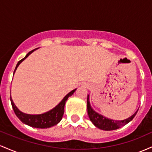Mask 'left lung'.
<instances>
[{
    "instance_id": "left-lung-1",
    "label": "left lung",
    "mask_w": 152,
    "mask_h": 152,
    "mask_svg": "<svg viewBox=\"0 0 152 152\" xmlns=\"http://www.w3.org/2000/svg\"><path fill=\"white\" fill-rule=\"evenodd\" d=\"M87 111H88V117L90 121L97 128L104 131H112L116 130L121 127L125 126L129 122H130L134 118L137 114L138 110L133 115L129 118L124 120H114L111 118H106L103 115L99 114L92 109L89 102V95L87 96Z\"/></svg>"
}]
</instances>
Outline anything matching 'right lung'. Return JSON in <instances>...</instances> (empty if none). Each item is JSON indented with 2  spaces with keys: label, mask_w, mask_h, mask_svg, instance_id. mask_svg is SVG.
Listing matches in <instances>:
<instances>
[{
  "label": "right lung",
  "mask_w": 152,
  "mask_h": 152,
  "mask_svg": "<svg viewBox=\"0 0 152 152\" xmlns=\"http://www.w3.org/2000/svg\"><path fill=\"white\" fill-rule=\"evenodd\" d=\"M36 49H38V48H36V49L31 50V51L29 52L23 58L21 59L20 61H19L18 64H17L16 66H15L14 72H13V75H14L15 71H16L18 66L20 65V64H21V63L29 55H30V54L32 53ZM76 88H75V89L71 91V92H69L68 94H66L65 96H64V98L61 101V102L59 103L58 105L56 106L53 109H50V111H46V113H43V114H25V113L20 111V110L17 108V106L15 105L14 103H13L11 96H10V102H11L12 107H13V111H14L15 115H16L17 117H18L23 123L28 125V126L34 127V128L47 129L58 124L59 122L61 121L64 113V106H65L66 101H67V99H69V96H71L74 94V92L76 91Z\"/></svg>",
  "instance_id": "right-lung-1"
}]
</instances>
